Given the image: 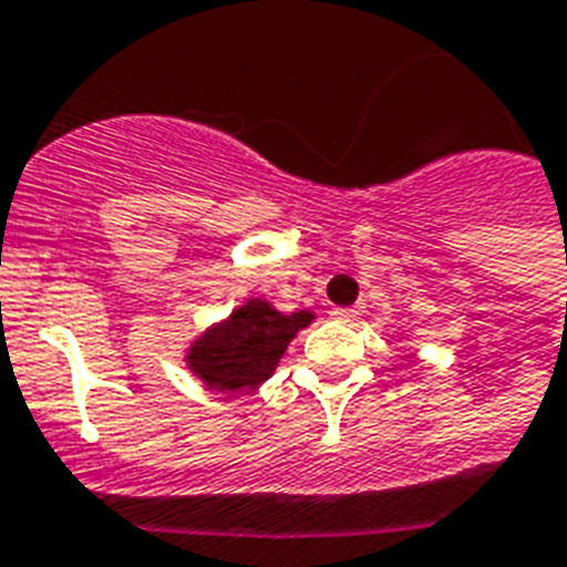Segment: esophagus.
Segmentation results:
<instances>
[{"mask_svg":"<svg viewBox=\"0 0 567 567\" xmlns=\"http://www.w3.org/2000/svg\"><path fill=\"white\" fill-rule=\"evenodd\" d=\"M329 315H332V320H338V323H353V320L359 318V309H332Z\"/></svg>","mask_w":567,"mask_h":567,"instance_id":"34e87169","label":"esophagus"}]
</instances>
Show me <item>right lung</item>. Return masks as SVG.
<instances>
[{
    "label": "right lung",
    "instance_id": "obj_1",
    "mask_svg": "<svg viewBox=\"0 0 567 567\" xmlns=\"http://www.w3.org/2000/svg\"><path fill=\"white\" fill-rule=\"evenodd\" d=\"M311 311L282 315L270 302L249 300L223 320L205 329L190 344L185 362L208 388L240 391L258 388L274 377L276 364L302 327H309Z\"/></svg>",
    "mask_w": 567,
    "mask_h": 567
}]
</instances>
